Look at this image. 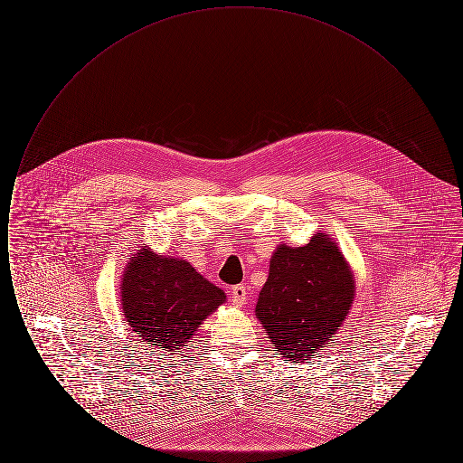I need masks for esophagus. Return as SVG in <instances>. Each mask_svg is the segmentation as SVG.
<instances>
[{
  "mask_svg": "<svg viewBox=\"0 0 463 463\" xmlns=\"http://www.w3.org/2000/svg\"><path fill=\"white\" fill-rule=\"evenodd\" d=\"M231 300L236 307H242L248 300V289L244 285H236V287L231 289Z\"/></svg>",
  "mask_w": 463,
  "mask_h": 463,
  "instance_id": "obj_1",
  "label": "esophagus"
}]
</instances>
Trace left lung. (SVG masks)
Returning a JSON list of instances; mask_svg holds the SVG:
<instances>
[{
  "label": "left lung",
  "instance_id": "1",
  "mask_svg": "<svg viewBox=\"0 0 463 463\" xmlns=\"http://www.w3.org/2000/svg\"><path fill=\"white\" fill-rule=\"evenodd\" d=\"M353 272L325 234L281 244L269 267L255 314L283 359L300 363L328 344L353 304Z\"/></svg>",
  "mask_w": 463,
  "mask_h": 463
}]
</instances>
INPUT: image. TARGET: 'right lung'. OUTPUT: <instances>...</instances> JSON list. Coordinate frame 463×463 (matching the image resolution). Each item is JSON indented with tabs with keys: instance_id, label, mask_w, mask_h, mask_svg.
Wrapping results in <instances>:
<instances>
[{
	"instance_id": "obj_1",
	"label": "right lung",
	"mask_w": 463,
	"mask_h": 463,
	"mask_svg": "<svg viewBox=\"0 0 463 463\" xmlns=\"http://www.w3.org/2000/svg\"><path fill=\"white\" fill-rule=\"evenodd\" d=\"M225 302L221 288L185 260L144 248L132 257L121 281L125 317L149 347L180 353L199 325Z\"/></svg>"
}]
</instances>
